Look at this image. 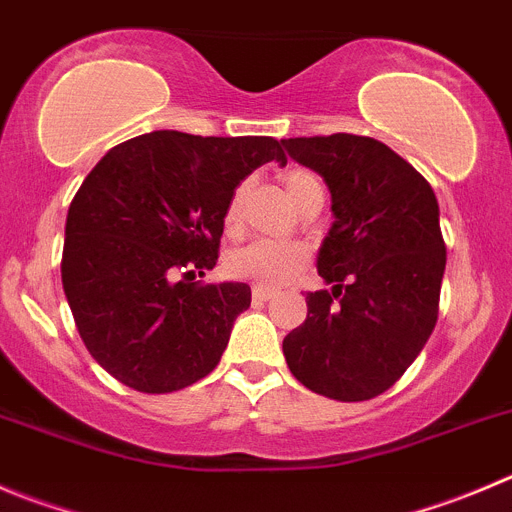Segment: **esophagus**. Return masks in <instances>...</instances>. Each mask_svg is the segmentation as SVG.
I'll return each mask as SVG.
<instances>
[{"instance_id":"esophagus-1","label":"esophagus","mask_w":512,"mask_h":512,"mask_svg":"<svg viewBox=\"0 0 512 512\" xmlns=\"http://www.w3.org/2000/svg\"><path fill=\"white\" fill-rule=\"evenodd\" d=\"M251 296H253V301H256V304H264V301H269L271 296H274V291L261 289V286H256V289L251 291Z\"/></svg>"}]
</instances>
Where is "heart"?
Listing matches in <instances>:
<instances>
[{
    "label": "heart",
    "instance_id": "b5f03b06",
    "mask_svg": "<svg viewBox=\"0 0 512 512\" xmlns=\"http://www.w3.org/2000/svg\"><path fill=\"white\" fill-rule=\"evenodd\" d=\"M286 196L291 198L296 208L304 206L309 198L324 196L319 175L304 168H291L284 173ZM241 196L243 188H238L226 206V226L233 228L241 218ZM228 274L236 279L251 281L261 289H279L289 284L296 274L306 266V248L291 241H271V238H259L246 246L236 248L226 261Z\"/></svg>",
    "mask_w": 512,
    "mask_h": 512
}]
</instances>
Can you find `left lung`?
I'll use <instances>...</instances> for the list:
<instances>
[{
	"label": "left lung",
	"mask_w": 512,
	"mask_h": 512,
	"mask_svg": "<svg viewBox=\"0 0 512 512\" xmlns=\"http://www.w3.org/2000/svg\"><path fill=\"white\" fill-rule=\"evenodd\" d=\"M324 178L334 223L316 253L332 291L306 294V319L284 339L291 374L311 392L362 402L392 387L437 321L445 241L430 183L374 138L281 140Z\"/></svg>",
	"instance_id": "1"
}]
</instances>
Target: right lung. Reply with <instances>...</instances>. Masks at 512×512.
I'll return each instance as SVG.
<instances>
[{
    "label": "right lung",
    "mask_w": 512,
    "mask_h": 512,
    "mask_svg": "<svg viewBox=\"0 0 512 512\" xmlns=\"http://www.w3.org/2000/svg\"><path fill=\"white\" fill-rule=\"evenodd\" d=\"M276 160L274 138L155 130L115 145L67 211L62 286L87 352L118 382L165 394L216 369L241 281L201 284L218 261L223 218L246 175Z\"/></svg>",
    "instance_id": "add662e5"
}]
</instances>
